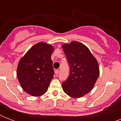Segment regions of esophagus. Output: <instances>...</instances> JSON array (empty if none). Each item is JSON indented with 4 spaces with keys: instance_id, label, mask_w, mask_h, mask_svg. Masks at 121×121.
I'll return each instance as SVG.
<instances>
[{
    "instance_id": "esophagus-1",
    "label": "esophagus",
    "mask_w": 121,
    "mask_h": 121,
    "mask_svg": "<svg viewBox=\"0 0 121 121\" xmlns=\"http://www.w3.org/2000/svg\"><path fill=\"white\" fill-rule=\"evenodd\" d=\"M59 72H60V71H59V70H55V74H56V75H58V74L59 73Z\"/></svg>"
}]
</instances>
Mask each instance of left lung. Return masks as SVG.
<instances>
[{
  "mask_svg": "<svg viewBox=\"0 0 121 121\" xmlns=\"http://www.w3.org/2000/svg\"><path fill=\"white\" fill-rule=\"evenodd\" d=\"M70 65V75L62 83L65 94L73 98H80L93 89L99 76L97 60L88 48L73 41L61 46Z\"/></svg>",
  "mask_w": 121,
  "mask_h": 121,
  "instance_id": "8db88e82",
  "label": "left lung"
}]
</instances>
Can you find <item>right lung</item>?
<instances>
[{
	"instance_id": "right-lung-1",
	"label": "right lung",
	"mask_w": 121,
	"mask_h": 121,
	"mask_svg": "<svg viewBox=\"0 0 121 121\" xmlns=\"http://www.w3.org/2000/svg\"><path fill=\"white\" fill-rule=\"evenodd\" d=\"M54 47L45 42L33 46L21 58L17 68V77L26 93L34 97L47 92L54 75L51 56Z\"/></svg>"
}]
</instances>
